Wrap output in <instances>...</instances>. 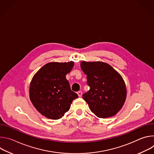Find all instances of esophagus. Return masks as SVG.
I'll use <instances>...</instances> for the list:
<instances>
[{
    "mask_svg": "<svg viewBox=\"0 0 154 154\" xmlns=\"http://www.w3.org/2000/svg\"><path fill=\"white\" fill-rule=\"evenodd\" d=\"M77 94H78V96H79V97H81V96H82V94H83V93H82V91H79L77 92Z\"/></svg>",
    "mask_w": 154,
    "mask_h": 154,
    "instance_id": "34e87169",
    "label": "esophagus"
}]
</instances>
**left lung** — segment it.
Instances as JSON below:
<instances>
[{
  "instance_id": "1",
  "label": "left lung",
  "mask_w": 154,
  "mask_h": 154,
  "mask_svg": "<svg viewBox=\"0 0 154 154\" xmlns=\"http://www.w3.org/2000/svg\"><path fill=\"white\" fill-rule=\"evenodd\" d=\"M80 66L90 86V90L83 94V99L91 111L101 118L116 115L122 107L127 95L121 75L103 62L82 61Z\"/></svg>"
}]
</instances>
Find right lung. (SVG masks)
Wrapping results in <instances>:
<instances>
[{"label": "right lung", "mask_w": 154, "mask_h": 154, "mask_svg": "<svg viewBox=\"0 0 154 154\" xmlns=\"http://www.w3.org/2000/svg\"><path fill=\"white\" fill-rule=\"evenodd\" d=\"M74 64L72 61L48 63L32 80L29 90L30 100L37 110L48 118H61L69 111L72 100L78 97L66 79Z\"/></svg>", "instance_id": "1"}]
</instances>
